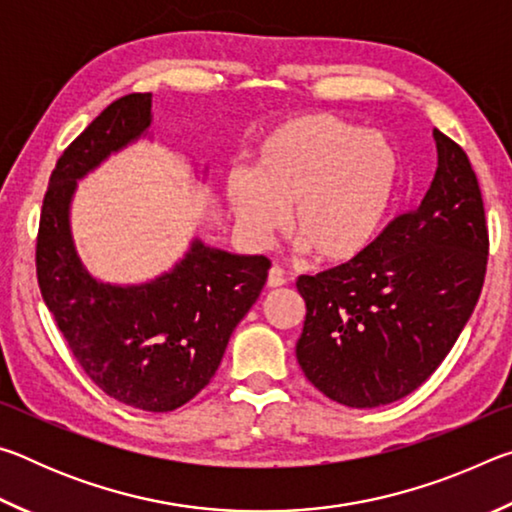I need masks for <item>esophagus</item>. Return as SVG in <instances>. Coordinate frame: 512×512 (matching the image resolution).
Here are the masks:
<instances>
[{
  "label": "esophagus",
  "mask_w": 512,
  "mask_h": 512,
  "mask_svg": "<svg viewBox=\"0 0 512 512\" xmlns=\"http://www.w3.org/2000/svg\"><path fill=\"white\" fill-rule=\"evenodd\" d=\"M287 282V277H284V271L280 266H271V271H268V277H266V287L268 289H277L282 287V284Z\"/></svg>",
  "instance_id": "34e87169"
}]
</instances>
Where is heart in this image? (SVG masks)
<instances>
[{"label":"heart","instance_id":"1","mask_svg":"<svg viewBox=\"0 0 512 512\" xmlns=\"http://www.w3.org/2000/svg\"><path fill=\"white\" fill-rule=\"evenodd\" d=\"M400 153L386 135L332 115L273 128L248 171H230L225 196L239 228L264 246L287 225L323 264H348L375 244L400 185Z\"/></svg>","mask_w":512,"mask_h":512}]
</instances>
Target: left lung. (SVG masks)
Listing matches in <instances>:
<instances>
[{
    "mask_svg": "<svg viewBox=\"0 0 512 512\" xmlns=\"http://www.w3.org/2000/svg\"><path fill=\"white\" fill-rule=\"evenodd\" d=\"M433 140L438 169L422 203L359 259L296 282L307 305L300 368L352 409L402 400L427 381L481 296L488 228L479 180L461 146L440 131Z\"/></svg>",
    "mask_w": 512,
    "mask_h": 512,
    "instance_id": "1",
    "label": "left lung"
}]
</instances>
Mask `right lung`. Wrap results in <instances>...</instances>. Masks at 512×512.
<instances>
[{"label": "right lung", "instance_id": "1", "mask_svg": "<svg viewBox=\"0 0 512 512\" xmlns=\"http://www.w3.org/2000/svg\"><path fill=\"white\" fill-rule=\"evenodd\" d=\"M151 94H126L67 146L42 201L36 271L45 305L94 384L133 409L167 413L210 384L271 262L194 239L171 271L142 284L94 277L76 253L69 207L76 183L149 135Z\"/></svg>", "mask_w": 512, "mask_h": 512}]
</instances>
